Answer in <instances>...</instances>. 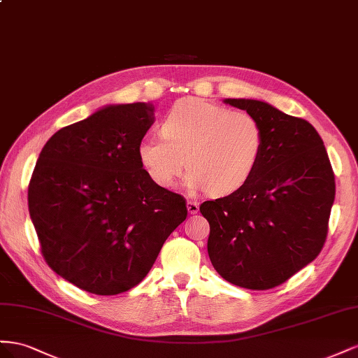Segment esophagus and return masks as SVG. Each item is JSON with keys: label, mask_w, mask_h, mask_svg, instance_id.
Listing matches in <instances>:
<instances>
[{"label": "esophagus", "mask_w": 358, "mask_h": 358, "mask_svg": "<svg viewBox=\"0 0 358 358\" xmlns=\"http://www.w3.org/2000/svg\"><path fill=\"white\" fill-rule=\"evenodd\" d=\"M187 211L190 214H196L199 211V202H196V201H187Z\"/></svg>", "instance_id": "1"}]
</instances>
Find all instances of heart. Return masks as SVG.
I'll return each mask as SVG.
<instances>
[{"instance_id": "obj_1", "label": "heart", "mask_w": 358, "mask_h": 358, "mask_svg": "<svg viewBox=\"0 0 358 358\" xmlns=\"http://www.w3.org/2000/svg\"><path fill=\"white\" fill-rule=\"evenodd\" d=\"M264 148L261 122L246 110H231L198 97L178 100L162 121V136L139 141L141 166L157 186H186L227 196L248 185Z\"/></svg>"}]
</instances>
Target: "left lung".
Listing matches in <instances>:
<instances>
[{
	"mask_svg": "<svg viewBox=\"0 0 358 358\" xmlns=\"http://www.w3.org/2000/svg\"><path fill=\"white\" fill-rule=\"evenodd\" d=\"M224 103L261 122L264 148L246 186L201 203L213 267L237 287L271 289L318 257L329 232L334 173L309 121L252 99Z\"/></svg>",
	"mask_w": 358,
	"mask_h": 358,
	"instance_id": "8db88e82",
	"label": "left lung"
}]
</instances>
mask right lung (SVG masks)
Listing matches in <instances>:
<instances>
[{
	"instance_id": "1",
	"label": "right lung",
	"mask_w": 358,
	"mask_h": 358,
	"mask_svg": "<svg viewBox=\"0 0 358 358\" xmlns=\"http://www.w3.org/2000/svg\"><path fill=\"white\" fill-rule=\"evenodd\" d=\"M152 112L141 101L109 105L59 129L29 180L28 210L46 264L87 292L136 287L187 217L186 199L151 181L138 159Z\"/></svg>"
}]
</instances>
